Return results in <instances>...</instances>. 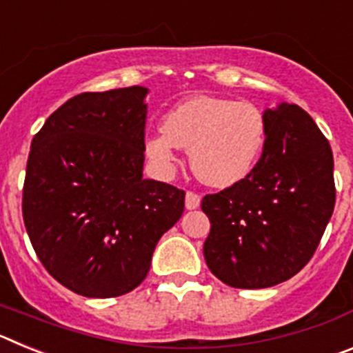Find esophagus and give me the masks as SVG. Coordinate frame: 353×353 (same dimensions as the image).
Here are the masks:
<instances>
[{
    "mask_svg": "<svg viewBox=\"0 0 353 353\" xmlns=\"http://www.w3.org/2000/svg\"><path fill=\"white\" fill-rule=\"evenodd\" d=\"M199 203H201V198H199V194H196V192H192V191H187V194H185L187 210H194V208L199 207Z\"/></svg>",
    "mask_w": 353,
    "mask_h": 353,
    "instance_id": "34e87169",
    "label": "esophagus"
}]
</instances>
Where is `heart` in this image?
I'll return each mask as SVG.
<instances>
[{"mask_svg":"<svg viewBox=\"0 0 353 353\" xmlns=\"http://www.w3.org/2000/svg\"><path fill=\"white\" fill-rule=\"evenodd\" d=\"M162 132L146 139V154L161 171H171L174 150H189V164L201 182L228 187L245 179L267 143V121L256 105L199 95L162 118Z\"/></svg>","mask_w":353,"mask_h":353,"instance_id":"heart-1","label":"heart"}]
</instances>
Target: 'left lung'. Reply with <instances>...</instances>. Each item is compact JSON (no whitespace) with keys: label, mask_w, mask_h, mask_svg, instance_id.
<instances>
[{"label":"left lung","mask_w":353,"mask_h":353,"mask_svg":"<svg viewBox=\"0 0 353 353\" xmlns=\"http://www.w3.org/2000/svg\"><path fill=\"white\" fill-rule=\"evenodd\" d=\"M267 143L251 173L201 199L205 261L233 288H269L313 258L336 203L329 141L299 105L265 111Z\"/></svg>","instance_id":"obj_1"}]
</instances>
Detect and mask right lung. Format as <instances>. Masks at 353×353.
<instances>
[{
    "instance_id": "1",
    "label": "right lung",
    "mask_w": 353,
    "mask_h": 353,
    "mask_svg": "<svg viewBox=\"0 0 353 353\" xmlns=\"http://www.w3.org/2000/svg\"><path fill=\"white\" fill-rule=\"evenodd\" d=\"M143 86L72 97L31 141L23 219L49 274L84 297L132 292L185 191L143 179Z\"/></svg>"
}]
</instances>
